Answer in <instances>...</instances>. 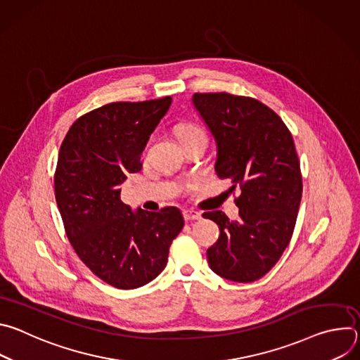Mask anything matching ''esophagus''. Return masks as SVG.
Returning <instances> with one entry per match:
<instances>
[{"instance_id":"34e87169","label":"esophagus","mask_w":360,"mask_h":360,"mask_svg":"<svg viewBox=\"0 0 360 360\" xmlns=\"http://www.w3.org/2000/svg\"><path fill=\"white\" fill-rule=\"evenodd\" d=\"M182 215H184V219H185V221H196V219H200V218H202V215H200L199 212L191 211V210H184Z\"/></svg>"}]
</instances>
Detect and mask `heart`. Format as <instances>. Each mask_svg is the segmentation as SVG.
I'll return each instance as SVG.
<instances>
[{
  "label": "heart",
  "mask_w": 360,
  "mask_h": 360,
  "mask_svg": "<svg viewBox=\"0 0 360 360\" xmlns=\"http://www.w3.org/2000/svg\"><path fill=\"white\" fill-rule=\"evenodd\" d=\"M198 134H203V132H202V129L199 127L192 125V124H185V125L178 128V138H179V141L185 139V138H189V136H193V135H198Z\"/></svg>",
  "instance_id": "b5f03b06"
}]
</instances>
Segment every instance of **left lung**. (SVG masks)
Returning <instances> with one entry per match:
<instances>
[{"label":"left lung","instance_id":"left-lung-1","mask_svg":"<svg viewBox=\"0 0 360 360\" xmlns=\"http://www.w3.org/2000/svg\"><path fill=\"white\" fill-rule=\"evenodd\" d=\"M192 102L217 142L215 171L240 188L239 219L205 212L221 231L207 252L211 269L233 282L266 275L290 242L302 198L293 138L261 101L226 92L193 94Z\"/></svg>","mask_w":360,"mask_h":360}]
</instances>
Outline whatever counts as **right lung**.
<instances>
[{
    "label": "right lung",
    "mask_w": 360,
    "mask_h": 360,
    "mask_svg": "<svg viewBox=\"0 0 360 360\" xmlns=\"http://www.w3.org/2000/svg\"><path fill=\"white\" fill-rule=\"evenodd\" d=\"M171 102L164 96L96 108L71 125L60 148L54 186L67 236L92 274L118 289L155 279L184 228L178 208L134 212L120 188L141 171V153Z\"/></svg>",
    "instance_id": "add662e5"
}]
</instances>
